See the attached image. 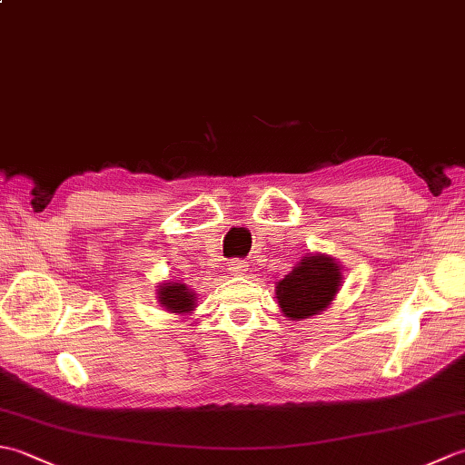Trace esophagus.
Wrapping results in <instances>:
<instances>
[{
  "mask_svg": "<svg viewBox=\"0 0 465 465\" xmlns=\"http://www.w3.org/2000/svg\"><path fill=\"white\" fill-rule=\"evenodd\" d=\"M227 270L235 275H242L243 272H248V263H245L243 260H232L230 263H227Z\"/></svg>",
  "mask_w": 465,
  "mask_h": 465,
  "instance_id": "obj_1",
  "label": "esophagus"
}]
</instances>
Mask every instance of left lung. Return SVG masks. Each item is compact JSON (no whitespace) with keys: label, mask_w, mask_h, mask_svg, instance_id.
<instances>
[{"label":"left lung","mask_w":465,"mask_h":465,"mask_svg":"<svg viewBox=\"0 0 465 465\" xmlns=\"http://www.w3.org/2000/svg\"><path fill=\"white\" fill-rule=\"evenodd\" d=\"M340 280L338 263L325 255H310L278 282L275 295L288 318L305 320L328 308L340 288Z\"/></svg>","instance_id":"1"}]
</instances>
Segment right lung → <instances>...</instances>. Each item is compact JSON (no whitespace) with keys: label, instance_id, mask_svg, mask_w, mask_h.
Returning a JSON list of instances; mask_svg holds the SVG:
<instances>
[{"label":"right lung","instance_id":"right-lung-1","mask_svg":"<svg viewBox=\"0 0 465 465\" xmlns=\"http://www.w3.org/2000/svg\"><path fill=\"white\" fill-rule=\"evenodd\" d=\"M160 302L173 313H183L193 308V293L183 283H163L160 288Z\"/></svg>","mask_w":465,"mask_h":465}]
</instances>
